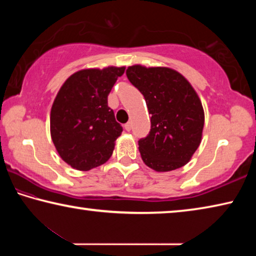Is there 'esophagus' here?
Returning <instances> with one entry per match:
<instances>
[{
  "label": "esophagus",
  "instance_id": "34e87169",
  "mask_svg": "<svg viewBox=\"0 0 256 256\" xmlns=\"http://www.w3.org/2000/svg\"><path fill=\"white\" fill-rule=\"evenodd\" d=\"M125 130H126V131H131V128H132V123L131 122H128L126 124H125Z\"/></svg>",
  "mask_w": 256,
  "mask_h": 256
}]
</instances>
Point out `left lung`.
<instances>
[{
  "label": "left lung",
  "mask_w": 256,
  "mask_h": 256,
  "mask_svg": "<svg viewBox=\"0 0 256 256\" xmlns=\"http://www.w3.org/2000/svg\"><path fill=\"white\" fill-rule=\"evenodd\" d=\"M130 82L140 90L151 114L149 136L138 141L144 162L159 172L188 164L202 140L204 110L192 84L174 68H128Z\"/></svg>",
  "instance_id": "1"
}]
</instances>
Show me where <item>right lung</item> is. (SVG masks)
Instances as JSON below:
<instances>
[{"label":"right lung","instance_id":"add662e5","mask_svg":"<svg viewBox=\"0 0 256 256\" xmlns=\"http://www.w3.org/2000/svg\"><path fill=\"white\" fill-rule=\"evenodd\" d=\"M125 66L82 68L60 86L50 110V136L60 157L78 170H90L112 157L122 134L107 97Z\"/></svg>","mask_w":256,"mask_h":256}]
</instances>
